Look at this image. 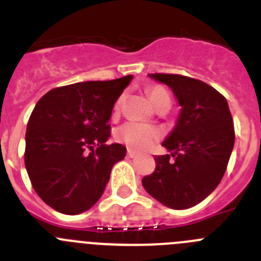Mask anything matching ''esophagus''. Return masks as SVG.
Returning <instances> with one entry per match:
<instances>
[{
    "label": "esophagus",
    "mask_w": 261,
    "mask_h": 261,
    "mask_svg": "<svg viewBox=\"0 0 261 261\" xmlns=\"http://www.w3.org/2000/svg\"><path fill=\"white\" fill-rule=\"evenodd\" d=\"M128 156H129V158H136V156H137V153L129 149V150H128Z\"/></svg>",
    "instance_id": "obj_1"
}]
</instances>
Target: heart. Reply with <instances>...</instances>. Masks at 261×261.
<instances>
[{
	"mask_svg": "<svg viewBox=\"0 0 261 261\" xmlns=\"http://www.w3.org/2000/svg\"><path fill=\"white\" fill-rule=\"evenodd\" d=\"M151 102L155 106L159 99L168 95L162 87L153 86L149 89ZM120 100L117 102L119 106ZM115 138L117 141L124 144L132 150H145L151 145L155 144L161 138V130L156 126L149 125V124L137 123V121H126L123 125L117 126L115 130Z\"/></svg>",
	"mask_w": 261,
	"mask_h": 261,
	"instance_id": "obj_1",
	"label": "heart"
}]
</instances>
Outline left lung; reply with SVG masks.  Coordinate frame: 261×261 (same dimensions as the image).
I'll return each mask as SVG.
<instances>
[{
  "label": "left lung",
  "instance_id": "left-lung-1",
  "mask_svg": "<svg viewBox=\"0 0 261 261\" xmlns=\"http://www.w3.org/2000/svg\"><path fill=\"white\" fill-rule=\"evenodd\" d=\"M149 77L167 85L181 110L162 142L171 154L154 158L155 170L142 179V186L168 208L188 209L206 199L226 171L235 141L229 105L202 81L163 73Z\"/></svg>",
  "mask_w": 261,
  "mask_h": 261
}]
</instances>
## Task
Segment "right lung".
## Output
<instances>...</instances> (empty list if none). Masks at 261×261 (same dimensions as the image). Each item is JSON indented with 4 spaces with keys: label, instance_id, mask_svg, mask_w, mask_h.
Instances as JSON below:
<instances>
[{
    "label": "right lung",
    "instance_id": "obj_1",
    "mask_svg": "<svg viewBox=\"0 0 261 261\" xmlns=\"http://www.w3.org/2000/svg\"><path fill=\"white\" fill-rule=\"evenodd\" d=\"M132 78L57 87L36 103L27 123L24 165L35 192L55 211H89L125 156V146L106 142L112 108Z\"/></svg>",
    "mask_w": 261,
    "mask_h": 261
}]
</instances>
